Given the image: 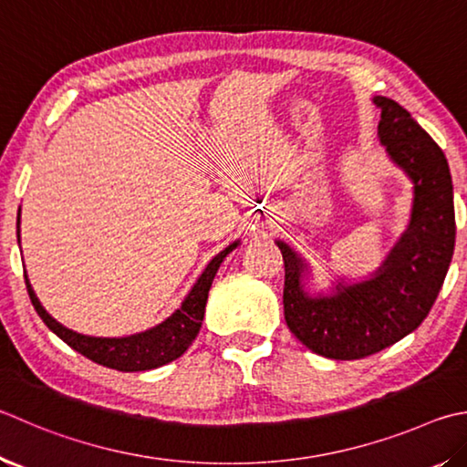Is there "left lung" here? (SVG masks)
Segmentation results:
<instances>
[{
  "instance_id": "1",
  "label": "left lung",
  "mask_w": 467,
  "mask_h": 467,
  "mask_svg": "<svg viewBox=\"0 0 467 467\" xmlns=\"http://www.w3.org/2000/svg\"><path fill=\"white\" fill-rule=\"evenodd\" d=\"M379 140L414 182L409 231L369 282L312 298L304 263L284 243V317L302 345L328 359H361L412 333L433 308L455 247L453 183L447 159L427 130L398 104L378 96Z\"/></svg>"
}]
</instances>
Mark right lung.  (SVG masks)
Wrapping results in <instances>:
<instances>
[{
    "label": "right lung",
    "instance_id": "1",
    "mask_svg": "<svg viewBox=\"0 0 467 467\" xmlns=\"http://www.w3.org/2000/svg\"><path fill=\"white\" fill-rule=\"evenodd\" d=\"M18 239H20V212H18ZM236 244H239V241L228 244L224 251H220L218 255L208 263L204 274L198 277V282L193 284L192 292L185 296L180 310H175L167 320L145 330V333L122 337V338L88 337V335H79L75 333V330L65 328L40 306V302L32 290L28 277H26V290L32 300V306L38 312L42 322H45V325L53 330L57 337H61L71 349L86 355L88 359L99 363V366L112 368L118 371H147L182 358L185 349L192 345L193 338L198 337L202 320H204V310H206V300H208L212 279H214L220 263H223V259L236 247Z\"/></svg>",
    "mask_w": 467,
    "mask_h": 467
}]
</instances>
